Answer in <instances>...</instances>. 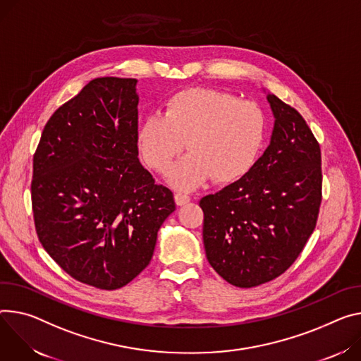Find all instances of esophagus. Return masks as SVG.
<instances>
[{
  "label": "esophagus",
  "mask_w": 361,
  "mask_h": 361,
  "mask_svg": "<svg viewBox=\"0 0 361 361\" xmlns=\"http://www.w3.org/2000/svg\"><path fill=\"white\" fill-rule=\"evenodd\" d=\"M174 199H176V204L177 206H184V204H187L190 202V195H187L184 192H177L174 195Z\"/></svg>",
  "instance_id": "esophagus-1"
}]
</instances>
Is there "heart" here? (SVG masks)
Segmentation results:
<instances>
[{
  "label": "heart",
  "instance_id": "1",
  "mask_svg": "<svg viewBox=\"0 0 361 361\" xmlns=\"http://www.w3.org/2000/svg\"><path fill=\"white\" fill-rule=\"evenodd\" d=\"M267 116L256 104L210 87H187L171 94L166 112L148 115L137 130V145L145 166L167 174L169 183L191 191L213 177L228 184L246 176L264 147Z\"/></svg>",
  "mask_w": 361,
  "mask_h": 361
}]
</instances>
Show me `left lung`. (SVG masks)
Listing matches in <instances>:
<instances>
[{
    "mask_svg": "<svg viewBox=\"0 0 361 361\" xmlns=\"http://www.w3.org/2000/svg\"><path fill=\"white\" fill-rule=\"evenodd\" d=\"M275 125L250 171L200 200L212 268L252 288L282 275L312 235L321 204V149L297 109L268 94Z\"/></svg>",
    "mask_w": 361,
    "mask_h": 361,
    "instance_id": "obj_1",
    "label": "left lung"
}]
</instances>
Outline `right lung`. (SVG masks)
<instances>
[{"label": "right lung", "instance_id": "1", "mask_svg": "<svg viewBox=\"0 0 361 361\" xmlns=\"http://www.w3.org/2000/svg\"><path fill=\"white\" fill-rule=\"evenodd\" d=\"M137 79L97 78L46 123L32 158L36 232L76 281L118 289L152 257L161 224L174 210L138 158Z\"/></svg>", "mask_w": 361, "mask_h": 361}]
</instances>
